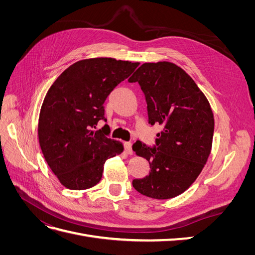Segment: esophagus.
I'll use <instances>...</instances> for the list:
<instances>
[{
  "instance_id": "obj_1",
  "label": "esophagus",
  "mask_w": 255,
  "mask_h": 255,
  "mask_svg": "<svg viewBox=\"0 0 255 255\" xmlns=\"http://www.w3.org/2000/svg\"><path fill=\"white\" fill-rule=\"evenodd\" d=\"M125 151L128 155H132L133 150H132V143L130 142H125Z\"/></svg>"
}]
</instances>
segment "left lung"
Wrapping results in <instances>:
<instances>
[{"mask_svg": "<svg viewBox=\"0 0 255 255\" xmlns=\"http://www.w3.org/2000/svg\"><path fill=\"white\" fill-rule=\"evenodd\" d=\"M128 82L139 84L150 125L163 127L153 148L141 141L133 144L151 169L143 179L133 180V187L152 199L174 198L196 181L211 154V105L195 81L169 61L142 64Z\"/></svg>", "mask_w": 255, "mask_h": 255, "instance_id": "obj_1", "label": "left lung"}]
</instances>
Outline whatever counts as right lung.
<instances>
[{"label":"right lung","instance_id":"obj_1","mask_svg":"<svg viewBox=\"0 0 255 255\" xmlns=\"http://www.w3.org/2000/svg\"><path fill=\"white\" fill-rule=\"evenodd\" d=\"M139 63L97 57L76 61L53 83L38 122L39 144L49 167L65 187L83 190L102 177L107 158L122 153L120 141L107 137L104 102Z\"/></svg>","mask_w":255,"mask_h":255}]
</instances>
